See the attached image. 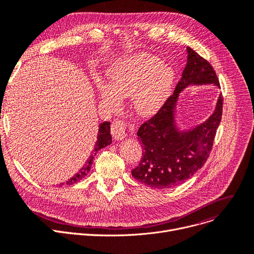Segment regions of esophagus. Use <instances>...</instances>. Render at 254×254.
<instances>
[{"label":"esophagus","mask_w":254,"mask_h":254,"mask_svg":"<svg viewBox=\"0 0 254 254\" xmlns=\"http://www.w3.org/2000/svg\"><path fill=\"white\" fill-rule=\"evenodd\" d=\"M111 132L116 140L125 139L127 137V126L124 120H115L111 127Z\"/></svg>","instance_id":"esophagus-1"}]
</instances>
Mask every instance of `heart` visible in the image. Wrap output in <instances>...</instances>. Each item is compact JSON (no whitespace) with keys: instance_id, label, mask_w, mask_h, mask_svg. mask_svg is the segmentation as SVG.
<instances>
[{"instance_id":"1","label":"heart","mask_w":254,"mask_h":254,"mask_svg":"<svg viewBox=\"0 0 254 254\" xmlns=\"http://www.w3.org/2000/svg\"><path fill=\"white\" fill-rule=\"evenodd\" d=\"M109 85L97 82L100 96L111 108L122 104V98L131 97L132 108L142 117L158 112L169 98L175 80L170 65L146 53L126 59L108 72Z\"/></svg>"}]
</instances>
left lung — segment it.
<instances>
[{"instance_id": "obj_1", "label": "left lung", "mask_w": 254, "mask_h": 254, "mask_svg": "<svg viewBox=\"0 0 254 254\" xmlns=\"http://www.w3.org/2000/svg\"><path fill=\"white\" fill-rule=\"evenodd\" d=\"M186 50L188 63L174 92L137 132L143 156L131 175L156 190L172 189L184 183L205 165L221 122L222 96L219 93L214 111L204 123L189 129L177 126L176 108L181 91L192 85L214 84L220 88L213 66L190 47Z\"/></svg>"}]
</instances>
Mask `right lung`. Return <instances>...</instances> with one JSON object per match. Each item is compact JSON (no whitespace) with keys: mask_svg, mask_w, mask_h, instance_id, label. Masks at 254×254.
Wrapping results in <instances>:
<instances>
[{"mask_svg":"<svg viewBox=\"0 0 254 254\" xmlns=\"http://www.w3.org/2000/svg\"><path fill=\"white\" fill-rule=\"evenodd\" d=\"M111 143H112V137H111V134H110V123L109 122L102 123L99 126V131H98L97 142L95 144V148H93L92 153L87 158L86 163L82 166V168L80 169L79 172L76 173V174L72 178H70L68 181H65L64 183L60 184V186L61 185H72V184H75V183L79 182L81 179H83L89 173L91 165L93 163V158H95L97 152L100 149L105 148L106 146L110 145Z\"/></svg>","mask_w":254,"mask_h":254,"instance_id":"add662e5","label":"right lung"}]
</instances>
